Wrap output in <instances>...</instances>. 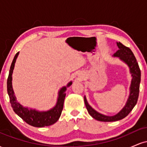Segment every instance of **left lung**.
I'll return each instance as SVG.
<instances>
[{"label":"left lung","mask_w":147,"mask_h":147,"mask_svg":"<svg viewBox=\"0 0 147 147\" xmlns=\"http://www.w3.org/2000/svg\"><path fill=\"white\" fill-rule=\"evenodd\" d=\"M118 50L113 55V57H119V59L122 60L129 66L130 73L132 76L131 86H130V94L129 98L127 99L125 106L118 113L113 116H107L102 115L94 110L88 103L86 96H84V102L86 106L88 113L92 116L94 119L101 122H115L123 119L130 113L136 104H137L138 96L140 91V84L141 80V72L140 69L136 60V57L133 55V52L128 47L125 46L120 42L117 43Z\"/></svg>","instance_id":"8db88e82"}]
</instances>
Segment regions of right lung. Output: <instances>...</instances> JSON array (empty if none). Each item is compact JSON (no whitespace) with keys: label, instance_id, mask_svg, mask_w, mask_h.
<instances>
[{"label":"right lung","instance_id":"add662e5","mask_svg":"<svg viewBox=\"0 0 147 147\" xmlns=\"http://www.w3.org/2000/svg\"><path fill=\"white\" fill-rule=\"evenodd\" d=\"M18 53L17 52L14 56L12 63L10 66L9 76L7 78V93L9 95V101L11 103V107L13 110L16 114L21 117L25 122L28 123L30 125L35 126V127H44V126H50L55 124L60 117L62 110L63 108V102L65 97V91L67 87L70 86L72 82H70L67 84L66 86L62 87L59 92V97L57 99V102L55 107H53L50 110L47 111H38L35 109H29V108L24 107L19 104L16 100V97L14 95V90L12 88V73L14 70L15 62L17 59Z\"/></svg>","mask_w":147,"mask_h":147}]
</instances>
